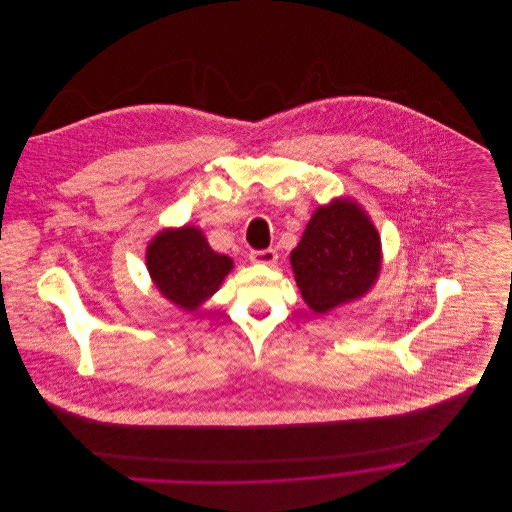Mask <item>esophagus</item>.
Instances as JSON below:
<instances>
[{"mask_svg":"<svg viewBox=\"0 0 512 512\" xmlns=\"http://www.w3.org/2000/svg\"><path fill=\"white\" fill-rule=\"evenodd\" d=\"M250 262L252 264H262V266H274L278 262V254L276 250L268 248V250H256L250 254Z\"/></svg>","mask_w":512,"mask_h":512,"instance_id":"obj_1","label":"esophagus"}]
</instances>
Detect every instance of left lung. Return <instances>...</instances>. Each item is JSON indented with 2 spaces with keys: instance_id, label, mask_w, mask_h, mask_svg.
I'll list each match as a JSON object with an SVG mask.
<instances>
[{
  "instance_id": "obj_1",
  "label": "left lung",
  "mask_w": 512,
  "mask_h": 512,
  "mask_svg": "<svg viewBox=\"0 0 512 512\" xmlns=\"http://www.w3.org/2000/svg\"><path fill=\"white\" fill-rule=\"evenodd\" d=\"M290 264L303 301L323 315L372 290L382 268L380 234L355 199L337 197L315 209Z\"/></svg>"
}]
</instances>
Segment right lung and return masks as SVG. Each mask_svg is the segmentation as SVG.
Instances as JSON below:
<instances>
[{
    "label": "right lung",
    "instance_id": "right-lung-1",
    "mask_svg": "<svg viewBox=\"0 0 512 512\" xmlns=\"http://www.w3.org/2000/svg\"><path fill=\"white\" fill-rule=\"evenodd\" d=\"M146 266L157 292L185 311H197L219 292L232 258L215 252L199 226L159 230L147 244Z\"/></svg>",
    "mask_w": 512,
    "mask_h": 512
}]
</instances>
